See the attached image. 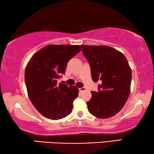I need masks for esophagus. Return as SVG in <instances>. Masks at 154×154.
Segmentation results:
<instances>
[{
    "instance_id": "obj_1",
    "label": "esophagus",
    "mask_w": 154,
    "mask_h": 154,
    "mask_svg": "<svg viewBox=\"0 0 154 154\" xmlns=\"http://www.w3.org/2000/svg\"><path fill=\"white\" fill-rule=\"evenodd\" d=\"M85 90H86V88H85V87H82V88H79V92H83V91H85Z\"/></svg>"
}]
</instances>
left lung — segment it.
Masks as SVG:
<instances>
[{"label": "left lung", "mask_w": 154, "mask_h": 154, "mask_svg": "<svg viewBox=\"0 0 154 154\" xmlns=\"http://www.w3.org/2000/svg\"><path fill=\"white\" fill-rule=\"evenodd\" d=\"M83 55L89 62L92 80H100L98 92L92 91L87 102L90 113L98 118L115 116L128 98L132 71L123 54L105 45H81Z\"/></svg>", "instance_id": "left-lung-1"}]
</instances>
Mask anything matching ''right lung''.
Masks as SVG:
<instances>
[{
  "label": "right lung",
  "instance_id": "1",
  "mask_svg": "<svg viewBox=\"0 0 154 154\" xmlns=\"http://www.w3.org/2000/svg\"><path fill=\"white\" fill-rule=\"evenodd\" d=\"M81 51L79 45H49L35 54L25 70L28 96L36 110L51 119L69 116L79 90L58 83L69 61Z\"/></svg>",
  "mask_w": 154,
  "mask_h": 154
}]
</instances>
